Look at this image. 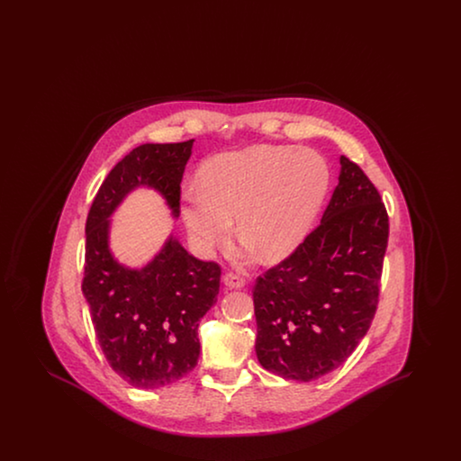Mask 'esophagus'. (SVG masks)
<instances>
[{
    "mask_svg": "<svg viewBox=\"0 0 461 461\" xmlns=\"http://www.w3.org/2000/svg\"><path fill=\"white\" fill-rule=\"evenodd\" d=\"M222 284L226 285V288H230V290H239V288L245 286V280L239 276V275H235V273H226L222 276Z\"/></svg>",
    "mask_w": 461,
    "mask_h": 461,
    "instance_id": "34e87169",
    "label": "esophagus"
}]
</instances>
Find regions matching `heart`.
<instances>
[{"label": "heart", "instance_id": "1", "mask_svg": "<svg viewBox=\"0 0 461 461\" xmlns=\"http://www.w3.org/2000/svg\"><path fill=\"white\" fill-rule=\"evenodd\" d=\"M327 160L307 149L259 145L211 158L202 179L181 186L179 216L195 250L207 256L237 231L266 263L288 258L307 237L329 194Z\"/></svg>", "mask_w": 461, "mask_h": 461}]
</instances>
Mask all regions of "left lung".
I'll return each mask as SVG.
<instances>
[{
	"instance_id": "8db88e82",
	"label": "left lung",
	"mask_w": 461,
	"mask_h": 461,
	"mask_svg": "<svg viewBox=\"0 0 461 461\" xmlns=\"http://www.w3.org/2000/svg\"><path fill=\"white\" fill-rule=\"evenodd\" d=\"M389 218L372 181L340 155L320 226L254 285L256 354L267 372L311 382L339 368L372 325Z\"/></svg>"
}]
</instances>
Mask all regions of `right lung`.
I'll return each mask as SVG.
<instances>
[{
	"label": "right lung",
	"instance_id": "obj_1",
	"mask_svg": "<svg viewBox=\"0 0 461 461\" xmlns=\"http://www.w3.org/2000/svg\"><path fill=\"white\" fill-rule=\"evenodd\" d=\"M194 141L136 147L110 171L89 209L83 295L112 370L136 389L166 387L197 366L198 321L218 301L221 269L188 254L173 231L149 263L122 264L110 247V218L128 195L147 188L177 220Z\"/></svg>",
	"mask_w": 461,
	"mask_h": 461
}]
</instances>
